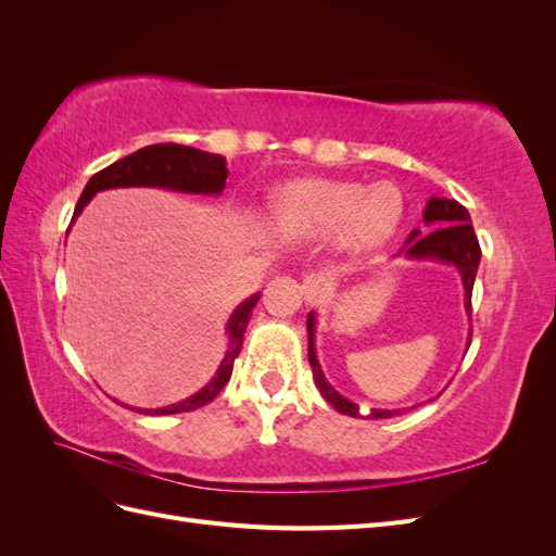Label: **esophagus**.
<instances>
[{"instance_id": "obj_1", "label": "esophagus", "mask_w": 556, "mask_h": 556, "mask_svg": "<svg viewBox=\"0 0 556 556\" xmlns=\"http://www.w3.org/2000/svg\"><path fill=\"white\" fill-rule=\"evenodd\" d=\"M301 294L308 301V304H319L327 296V280L319 274H308L301 282Z\"/></svg>"}]
</instances>
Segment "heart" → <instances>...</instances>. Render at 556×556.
<instances>
[{"instance_id":"1","label":"heart","mask_w":556,"mask_h":556,"mask_svg":"<svg viewBox=\"0 0 556 556\" xmlns=\"http://www.w3.org/2000/svg\"><path fill=\"white\" fill-rule=\"evenodd\" d=\"M403 213L401 190L390 180H306L285 190L274 204L282 237L315 241L333 237L345 250L362 252L392 237Z\"/></svg>"}]
</instances>
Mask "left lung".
Wrapping results in <instances>:
<instances>
[{"label":"left lung","instance_id":"left-lung-1","mask_svg":"<svg viewBox=\"0 0 556 556\" xmlns=\"http://www.w3.org/2000/svg\"><path fill=\"white\" fill-rule=\"evenodd\" d=\"M425 223L441 225V227H435L429 233H419V229H413L406 245L401 248V252L410 260H435V262H445V264L457 266V271L462 274V280H464V292H466L464 304L470 315V294H473V282H476L478 264H480V255H482L473 225H470V215L459 204V201L431 197L427 208H425ZM306 327H308V362L313 368L317 390L323 392V396L331 403L336 410L343 415H350V417H366V419H384V417H394V415L403 413V410H380V408L362 413L357 403H352L336 392L333 387L327 382L323 368H319L317 357H315V350H313L315 315L313 313H308ZM468 345H470V339H468Z\"/></svg>","mask_w":556,"mask_h":556}]
</instances>
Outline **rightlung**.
Here are the masks:
<instances>
[{
  "label": "right lung",
  "instance_id": "obj_1",
  "mask_svg": "<svg viewBox=\"0 0 556 556\" xmlns=\"http://www.w3.org/2000/svg\"><path fill=\"white\" fill-rule=\"evenodd\" d=\"M227 166L225 157L206 153V150L190 148V146H178V143H155L146 146L137 153H131L123 160L113 162L106 169L97 172L83 190L78 204L74 208V217L86 208L88 201L102 190L111 188H166L176 192H192V194H220L225 190L227 180ZM260 301V294H252L245 299L243 304L231 313L227 323L229 333V345L227 355L217 366L215 378L201 387L197 394L185 399L180 403H172L166 408H131L143 415H174V413H190L201 406H206L217 394H220L227 380L231 378L233 359L239 357L241 345H243V331L248 327V319L252 315V308Z\"/></svg>",
  "mask_w": 556,
  "mask_h": 556
}]
</instances>
